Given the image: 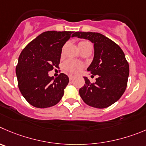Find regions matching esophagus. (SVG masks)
I'll use <instances>...</instances> for the list:
<instances>
[{"instance_id":"esophagus-1","label":"esophagus","mask_w":146,"mask_h":146,"mask_svg":"<svg viewBox=\"0 0 146 146\" xmlns=\"http://www.w3.org/2000/svg\"><path fill=\"white\" fill-rule=\"evenodd\" d=\"M74 77H74V76H73V75H69V79L70 80H72L74 78Z\"/></svg>"}]
</instances>
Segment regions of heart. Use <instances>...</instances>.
I'll list each match as a JSON object with an SVG mask.
<instances>
[{
    "label": "heart",
    "mask_w": 146,
    "mask_h": 146,
    "mask_svg": "<svg viewBox=\"0 0 146 146\" xmlns=\"http://www.w3.org/2000/svg\"><path fill=\"white\" fill-rule=\"evenodd\" d=\"M90 44V43L88 41H82L79 43L78 46L79 47H82ZM83 67H84V65L82 64L77 62V61L72 60V59L66 61L64 64V68L65 70L70 72V73H78V72H81Z\"/></svg>",
    "instance_id": "b5f03b06"
}]
</instances>
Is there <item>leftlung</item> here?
Listing matches in <instances>:
<instances>
[{
	"mask_svg": "<svg viewBox=\"0 0 146 146\" xmlns=\"http://www.w3.org/2000/svg\"><path fill=\"white\" fill-rule=\"evenodd\" d=\"M77 36L94 44V58L87 68L96 81L92 83L84 77L85 84L79 92L87 105L96 108H105L117 102L127 87L129 64L125 54L117 44L105 36L95 32L77 31Z\"/></svg>",
	"mask_w": 146,
	"mask_h": 146,
	"instance_id": "1",
	"label": "left lung"
}]
</instances>
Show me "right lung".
<instances>
[{"instance_id":"add662e5","label":"right lung","mask_w":146,"mask_h":146,"mask_svg":"<svg viewBox=\"0 0 146 146\" xmlns=\"http://www.w3.org/2000/svg\"><path fill=\"white\" fill-rule=\"evenodd\" d=\"M73 31H48L31 41L21 51L16 68L21 93L29 104L38 108L56 105L69 83L67 75L48 76L59 67L62 47Z\"/></svg>"}]
</instances>
